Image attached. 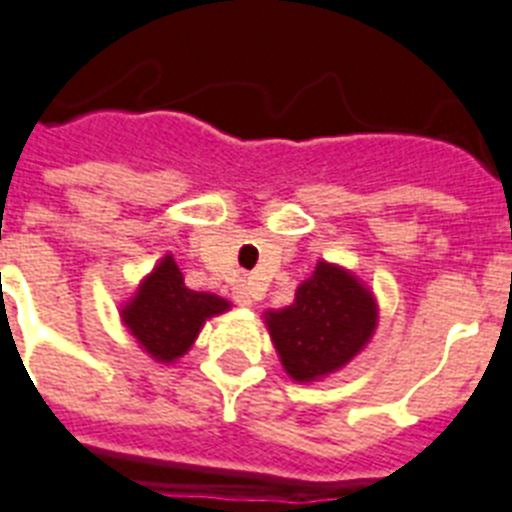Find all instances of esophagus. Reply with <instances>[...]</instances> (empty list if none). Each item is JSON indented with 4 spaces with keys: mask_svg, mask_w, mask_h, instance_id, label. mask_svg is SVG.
<instances>
[{
    "mask_svg": "<svg viewBox=\"0 0 512 512\" xmlns=\"http://www.w3.org/2000/svg\"><path fill=\"white\" fill-rule=\"evenodd\" d=\"M260 299V286L255 281H242L234 289V302L239 307H252Z\"/></svg>",
    "mask_w": 512,
    "mask_h": 512,
    "instance_id": "1",
    "label": "esophagus"
}]
</instances>
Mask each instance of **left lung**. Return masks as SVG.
<instances>
[{"instance_id":"left-lung-1","label":"left lung","mask_w":512,"mask_h":512,"mask_svg":"<svg viewBox=\"0 0 512 512\" xmlns=\"http://www.w3.org/2000/svg\"><path fill=\"white\" fill-rule=\"evenodd\" d=\"M286 375L320 382L362 354L372 341L380 307L367 283L343 265L320 260L296 286L294 302L263 315Z\"/></svg>"}]
</instances>
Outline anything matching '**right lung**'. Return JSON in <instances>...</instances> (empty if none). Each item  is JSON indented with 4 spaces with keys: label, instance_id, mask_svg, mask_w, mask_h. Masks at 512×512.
I'll return each mask as SVG.
<instances>
[{
    "label": "right lung",
    "instance_id": "1",
    "mask_svg": "<svg viewBox=\"0 0 512 512\" xmlns=\"http://www.w3.org/2000/svg\"><path fill=\"white\" fill-rule=\"evenodd\" d=\"M231 302L210 291H192L174 255H163L135 294L119 307L122 325L158 364H174L192 349L210 317L229 312Z\"/></svg>",
    "mask_w": 512,
    "mask_h": 512
}]
</instances>
